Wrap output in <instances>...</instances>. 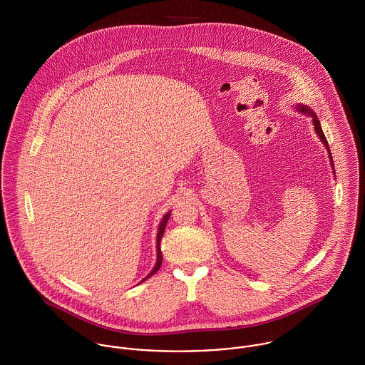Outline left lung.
<instances>
[{
	"instance_id": "8db88e82",
	"label": "left lung",
	"mask_w": 365,
	"mask_h": 365,
	"mask_svg": "<svg viewBox=\"0 0 365 365\" xmlns=\"http://www.w3.org/2000/svg\"><path fill=\"white\" fill-rule=\"evenodd\" d=\"M298 109H299V112H304V113H309V115L312 116L313 125H314V130H316V133L319 135L320 140H322V142L324 143V146L327 148V152H329V157L331 158V155H330V150H329V143H327V140H326V136H324V133H323V130H322L320 122H319V119L316 118V115L313 113L312 109H309V106H304V105H298ZM331 165H333V161H331Z\"/></svg>"
}]
</instances>
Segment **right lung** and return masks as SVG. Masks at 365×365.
Segmentation results:
<instances>
[{
  "label": "right lung",
  "instance_id": "1",
  "mask_svg": "<svg viewBox=\"0 0 365 365\" xmlns=\"http://www.w3.org/2000/svg\"><path fill=\"white\" fill-rule=\"evenodd\" d=\"M168 217H170V212L168 213H165L164 215V217H163V220L160 222V226H158V235H157V262L156 265H155V268H153V271L145 278V279H148L149 277H152L153 274H156L157 271H158V268H160V265H161V262H163V256H161V249H160V242H161V237H163V233H164V229H165V225H167V220H168ZM143 279V281H145Z\"/></svg>",
  "mask_w": 365,
  "mask_h": 365
}]
</instances>
